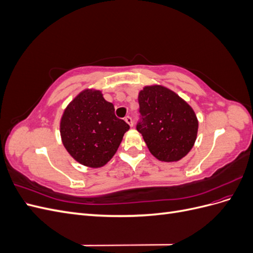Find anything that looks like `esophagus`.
Masks as SVG:
<instances>
[{"instance_id": "obj_1", "label": "esophagus", "mask_w": 253, "mask_h": 253, "mask_svg": "<svg viewBox=\"0 0 253 253\" xmlns=\"http://www.w3.org/2000/svg\"><path fill=\"white\" fill-rule=\"evenodd\" d=\"M125 120H126V124H127L129 126H133V120H132L131 117L126 116V117L125 118Z\"/></svg>"}]
</instances>
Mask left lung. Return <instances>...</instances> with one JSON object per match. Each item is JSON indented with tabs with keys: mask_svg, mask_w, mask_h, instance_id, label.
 I'll return each mask as SVG.
<instances>
[{
	"mask_svg": "<svg viewBox=\"0 0 253 253\" xmlns=\"http://www.w3.org/2000/svg\"><path fill=\"white\" fill-rule=\"evenodd\" d=\"M138 102L141 121L137 131L151 154L165 163L185 157L193 148L198 131V120L191 105L159 84L144 86Z\"/></svg>",
	"mask_w": 253,
	"mask_h": 253,
	"instance_id": "left-lung-1",
	"label": "left lung"
}]
</instances>
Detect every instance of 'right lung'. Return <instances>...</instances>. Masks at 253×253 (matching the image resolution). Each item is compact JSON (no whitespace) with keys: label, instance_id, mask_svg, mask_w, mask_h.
Instances as JSON below:
<instances>
[{"label":"right lung","instance_id":"right-lung-1","mask_svg":"<svg viewBox=\"0 0 253 253\" xmlns=\"http://www.w3.org/2000/svg\"><path fill=\"white\" fill-rule=\"evenodd\" d=\"M128 128L126 121L115 116L113 103L96 88L80 91L68 103L60 120L64 148L76 162L88 168L108 164Z\"/></svg>","mask_w":253,"mask_h":253}]
</instances>
